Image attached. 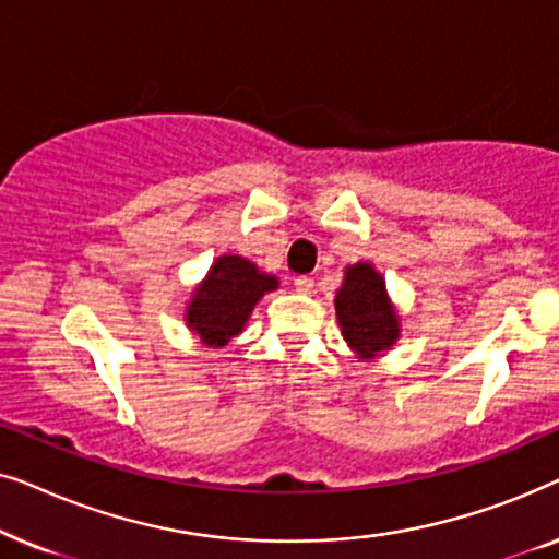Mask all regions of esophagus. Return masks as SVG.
Segmentation results:
<instances>
[{
    "mask_svg": "<svg viewBox=\"0 0 559 559\" xmlns=\"http://www.w3.org/2000/svg\"><path fill=\"white\" fill-rule=\"evenodd\" d=\"M295 289L300 295H310L316 289V280L312 277H295Z\"/></svg>",
    "mask_w": 559,
    "mask_h": 559,
    "instance_id": "obj_1",
    "label": "esophagus"
}]
</instances>
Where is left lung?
<instances>
[{
	"instance_id": "left-lung-1",
	"label": "left lung",
	"mask_w": 559,
	"mask_h": 559,
	"mask_svg": "<svg viewBox=\"0 0 559 559\" xmlns=\"http://www.w3.org/2000/svg\"><path fill=\"white\" fill-rule=\"evenodd\" d=\"M333 305L343 341L358 361L381 358L400 341V312L386 293V280L371 262H356L343 270V285L335 289Z\"/></svg>"
}]
</instances>
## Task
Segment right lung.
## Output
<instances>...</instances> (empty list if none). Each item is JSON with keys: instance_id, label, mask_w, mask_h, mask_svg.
I'll list each match as a JSON object with an SVG mask.
<instances>
[{"instance_id": "1", "label": "right lung", "mask_w": 559, "mask_h": 559, "mask_svg": "<svg viewBox=\"0 0 559 559\" xmlns=\"http://www.w3.org/2000/svg\"><path fill=\"white\" fill-rule=\"evenodd\" d=\"M280 280L247 257L221 254L186 302V325L203 346L221 348L247 328L257 302L274 293Z\"/></svg>"}]
</instances>
